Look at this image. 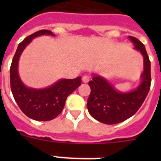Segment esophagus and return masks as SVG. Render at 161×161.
<instances>
[{
  "label": "esophagus",
  "mask_w": 161,
  "mask_h": 161,
  "mask_svg": "<svg viewBox=\"0 0 161 161\" xmlns=\"http://www.w3.org/2000/svg\"><path fill=\"white\" fill-rule=\"evenodd\" d=\"M89 80H90V77H89V76H84L83 77H82V81H83L84 83H88V82L89 81Z\"/></svg>",
  "instance_id": "1"
}]
</instances>
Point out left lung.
Returning <instances> with one entry per match:
<instances>
[{
  "label": "left lung",
  "instance_id": "obj_1",
  "mask_svg": "<svg viewBox=\"0 0 161 161\" xmlns=\"http://www.w3.org/2000/svg\"><path fill=\"white\" fill-rule=\"evenodd\" d=\"M128 38L135 44L134 49L143 55V72L140 76V84L135 89L123 92L96 73L92 74L93 80L89 82L91 93L87 102L88 110L93 119L105 124H117L133 116L150 89L151 63L144 45L135 37Z\"/></svg>",
  "mask_w": 161,
  "mask_h": 161
}]
</instances>
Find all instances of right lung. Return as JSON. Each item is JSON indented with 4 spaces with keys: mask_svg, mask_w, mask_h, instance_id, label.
<instances>
[{
    "mask_svg": "<svg viewBox=\"0 0 161 161\" xmlns=\"http://www.w3.org/2000/svg\"><path fill=\"white\" fill-rule=\"evenodd\" d=\"M42 35L55 36L52 31L41 30L19 43L11 64L10 86L17 104L27 117L37 121H50L62 112L68 95L81 85V76L75 79H59L43 89L28 87L22 82L18 72L21 55L34 38Z\"/></svg>",
    "mask_w": 161,
    "mask_h": 161,
    "instance_id": "1",
    "label": "right lung"
}]
</instances>
